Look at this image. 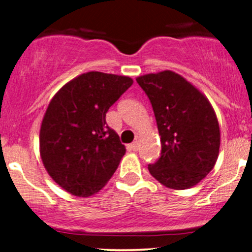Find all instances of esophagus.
Instances as JSON below:
<instances>
[{"label":"esophagus","mask_w":252,"mask_h":252,"mask_svg":"<svg viewBox=\"0 0 252 252\" xmlns=\"http://www.w3.org/2000/svg\"><path fill=\"white\" fill-rule=\"evenodd\" d=\"M130 148H131L132 150H138V148H140V143H138V141H135V142H132L131 144H130Z\"/></svg>","instance_id":"34e87169"}]
</instances>
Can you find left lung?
Masks as SVG:
<instances>
[{"instance_id": "obj_1", "label": "left lung", "mask_w": 252, "mask_h": 252, "mask_svg": "<svg viewBox=\"0 0 252 252\" xmlns=\"http://www.w3.org/2000/svg\"><path fill=\"white\" fill-rule=\"evenodd\" d=\"M154 110L161 156L148 164L149 173L163 186L186 189L212 170L220 147L216 112L206 96L173 71L136 78Z\"/></svg>"}]
</instances>
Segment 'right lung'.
I'll list each match as a JSON object with an SVG mask.
<instances>
[{
    "label": "right lung",
    "mask_w": 252,
    "mask_h": 252,
    "mask_svg": "<svg viewBox=\"0 0 252 252\" xmlns=\"http://www.w3.org/2000/svg\"><path fill=\"white\" fill-rule=\"evenodd\" d=\"M132 83L126 76L88 72L65 84L48 104L40 156L51 178L72 195H94L116 172L126 147L105 116Z\"/></svg>",
    "instance_id": "right-lung-1"
}]
</instances>
